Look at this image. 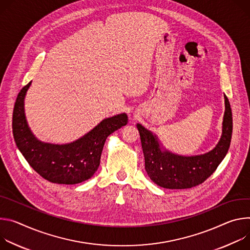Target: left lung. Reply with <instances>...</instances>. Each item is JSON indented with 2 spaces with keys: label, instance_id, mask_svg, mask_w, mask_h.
Listing matches in <instances>:
<instances>
[{
  "label": "left lung",
  "instance_id": "obj_1",
  "mask_svg": "<svg viewBox=\"0 0 250 250\" xmlns=\"http://www.w3.org/2000/svg\"><path fill=\"white\" fill-rule=\"evenodd\" d=\"M226 111L223 135L210 152L192 157H184L161 150L158 138L152 132L137 124L145 158V169L150 179L165 188H189L204 183L216 170L226 157L232 134V113L225 95Z\"/></svg>",
  "mask_w": 250,
  "mask_h": 250
}]
</instances>
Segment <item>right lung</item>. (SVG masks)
<instances>
[{
    "label": "right lung",
    "instance_id": "add662e5",
    "mask_svg": "<svg viewBox=\"0 0 250 250\" xmlns=\"http://www.w3.org/2000/svg\"><path fill=\"white\" fill-rule=\"evenodd\" d=\"M31 82L19 92L13 111V134L16 144L31 167L54 184L75 185L90 179L100 165L106 138L125 126V113L104 119L80 139L65 145L39 141L26 124L23 99Z\"/></svg>",
    "mask_w": 250,
    "mask_h": 250
}]
</instances>
